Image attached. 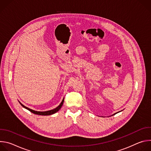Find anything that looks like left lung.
Returning <instances> with one entry per match:
<instances>
[{"label": "left lung", "instance_id": "obj_1", "mask_svg": "<svg viewBox=\"0 0 151 151\" xmlns=\"http://www.w3.org/2000/svg\"><path fill=\"white\" fill-rule=\"evenodd\" d=\"M121 111H119V112H117V113H119V112H121ZM117 113H115V114H113L112 116H113V115H115L116 114H117Z\"/></svg>", "mask_w": 151, "mask_h": 151}]
</instances>
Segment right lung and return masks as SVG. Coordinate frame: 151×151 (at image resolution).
<instances>
[{
	"mask_svg": "<svg viewBox=\"0 0 151 151\" xmlns=\"http://www.w3.org/2000/svg\"><path fill=\"white\" fill-rule=\"evenodd\" d=\"M64 98H63V99L62 100V101H61V102L60 103V104L56 107V108H55V109H52V110H50V111H44V112H40V111H34V110H32V109H30V108H29V107H26V106H24L22 103H21V102H19V104L22 106L24 108H25V109H27L28 111H30L31 112H32L33 114H36V115H44V116H47V115H52V114H55L56 112H57L60 109H61V106H63V103H64Z\"/></svg>",
	"mask_w": 151,
	"mask_h": 151,
	"instance_id": "add662e5",
	"label": "right lung"
}]
</instances>
